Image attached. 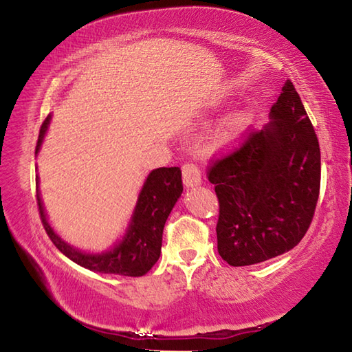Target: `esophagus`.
I'll return each mask as SVG.
<instances>
[{
  "instance_id": "34e87169",
  "label": "esophagus",
  "mask_w": 352,
  "mask_h": 352,
  "mask_svg": "<svg viewBox=\"0 0 352 352\" xmlns=\"http://www.w3.org/2000/svg\"><path fill=\"white\" fill-rule=\"evenodd\" d=\"M183 183L186 188H194L201 184V172L194 163H186L183 166Z\"/></svg>"
}]
</instances>
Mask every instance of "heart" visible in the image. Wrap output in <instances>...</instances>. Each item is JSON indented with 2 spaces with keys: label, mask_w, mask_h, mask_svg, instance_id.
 Instances as JSON below:
<instances>
[{
  "label": "heart",
  "mask_w": 352,
  "mask_h": 352,
  "mask_svg": "<svg viewBox=\"0 0 352 352\" xmlns=\"http://www.w3.org/2000/svg\"><path fill=\"white\" fill-rule=\"evenodd\" d=\"M252 117L251 113L245 109L235 111L229 113L225 120L221 121L219 129L215 132V143L219 148H231V146L237 144L243 135L248 132L249 126H251Z\"/></svg>",
  "instance_id": "b5f03b06"
}]
</instances>
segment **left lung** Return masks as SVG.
I'll list each match as a JSON object with an SVG mask.
<instances>
[{"mask_svg": "<svg viewBox=\"0 0 352 352\" xmlns=\"http://www.w3.org/2000/svg\"><path fill=\"white\" fill-rule=\"evenodd\" d=\"M220 215L217 245L231 266H249L297 246L320 190V148L302 100L287 80L270 123L209 169Z\"/></svg>", "mask_w": 352, "mask_h": 352, "instance_id": "left-lung-1", "label": "left lung"}]
</instances>
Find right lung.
<instances>
[{
	"label": "right lung",
	"mask_w": 352,
	"mask_h": 352,
	"mask_svg": "<svg viewBox=\"0 0 352 352\" xmlns=\"http://www.w3.org/2000/svg\"><path fill=\"white\" fill-rule=\"evenodd\" d=\"M50 118L44 121L38 137L35 155L41 149ZM183 192L180 168H158L146 177L124 234L113 245L101 252H86L70 245L50 226L40 192V177H36V200L43 226L50 240L74 263L89 271L117 274L126 277H142L151 271L162 254L164 223Z\"/></svg>",
	"instance_id": "right-lung-1"
}]
</instances>
